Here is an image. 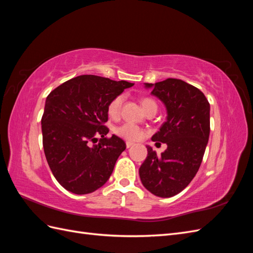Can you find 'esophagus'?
<instances>
[{
    "mask_svg": "<svg viewBox=\"0 0 253 253\" xmlns=\"http://www.w3.org/2000/svg\"><path fill=\"white\" fill-rule=\"evenodd\" d=\"M134 145V142H131V141H126V148L128 149V148H131V147H133Z\"/></svg>",
    "mask_w": 253,
    "mask_h": 253,
    "instance_id": "1",
    "label": "esophagus"
}]
</instances>
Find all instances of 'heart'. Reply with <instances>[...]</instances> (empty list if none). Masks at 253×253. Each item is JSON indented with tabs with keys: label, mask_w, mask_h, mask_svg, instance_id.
<instances>
[{
	"label": "heart",
	"mask_w": 253,
	"mask_h": 253,
	"mask_svg": "<svg viewBox=\"0 0 253 253\" xmlns=\"http://www.w3.org/2000/svg\"><path fill=\"white\" fill-rule=\"evenodd\" d=\"M124 100H125L124 94H120L115 97L114 99H112V101L109 103V106H108V112L111 117L117 118L119 116ZM141 105L145 110V112H148L150 110L157 111V103L155 100H153L151 98H143L141 100ZM114 132L126 140H138L142 138L144 135L143 129L138 126L132 124V122H126V124L115 127Z\"/></svg>",
	"instance_id": "obj_1"
}]
</instances>
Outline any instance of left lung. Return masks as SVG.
<instances>
[{
    "mask_svg": "<svg viewBox=\"0 0 253 253\" xmlns=\"http://www.w3.org/2000/svg\"><path fill=\"white\" fill-rule=\"evenodd\" d=\"M144 87L152 89L151 94L166 106L167 120L152 140L167 143L168 148L157 156L147 145L148 156L139 168V176L152 194L172 197L189 185L200 169L209 140L210 104L200 89L179 79L144 83Z\"/></svg>",
    "mask_w": 253,
    "mask_h": 253,
    "instance_id": "obj_1",
    "label": "left lung"
}]
</instances>
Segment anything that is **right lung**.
<instances>
[{
    "label": "right lung",
    "mask_w": 253,
    "mask_h": 253,
    "mask_svg": "<svg viewBox=\"0 0 253 253\" xmlns=\"http://www.w3.org/2000/svg\"><path fill=\"white\" fill-rule=\"evenodd\" d=\"M134 85L94 75H82L50 91L41 120L45 157L57 181L74 194H88L109 180L126 148L118 136L106 138L108 106ZM101 135L93 147L89 141Z\"/></svg>",
    "instance_id": "1"
}]
</instances>
